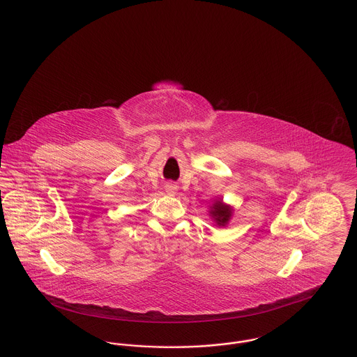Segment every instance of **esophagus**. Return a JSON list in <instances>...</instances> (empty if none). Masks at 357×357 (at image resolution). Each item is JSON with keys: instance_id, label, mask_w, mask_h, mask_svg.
<instances>
[{"instance_id": "obj_1", "label": "esophagus", "mask_w": 357, "mask_h": 357, "mask_svg": "<svg viewBox=\"0 0 357 357\" xmlns=\"http://www.w3.org/2000/svg\"><path fill=\"white\" fill-rule=\"evenodd\" d=\"M166 191H167L169 194H175V191H176V186L170 183V185H167V186H166Z\"/></svg>"}]
</instances>
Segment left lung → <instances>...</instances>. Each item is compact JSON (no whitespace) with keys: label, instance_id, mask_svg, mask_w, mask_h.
<instances>
[{"label":"left lung","instance_id":"obj_1","mask_svg":"<svg viewBox=\"0 0 357 357\" xmlns=\"http://www.w3.org/2000/svg\"><path fill=\"white\" fill-rule=\"evenodd\" d=\"M233 211L234 210L230 204H225L223 199H217L210 206L208 214L217 226H226L233 217Z\"/></svg>","mask_w":357,"mask_h":357}]
</instances>
